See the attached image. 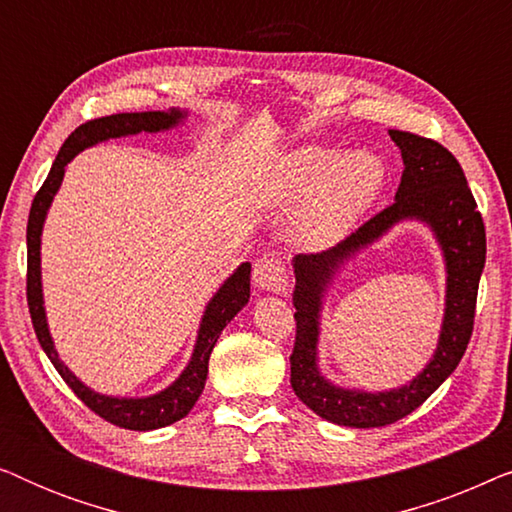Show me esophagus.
<instances>
[{
    "instance_id": "34e87169",
    "label": "esophagus",
    "mask_w": 512,
    "mask_h": 512,
    "mask_svg": "<svg viewBox=\"0 0 512 512\" xmlns=\"http://www.w3.org/2000/svg\"><path fill=\"white\" fill-rule=\"evenodd\" d=\"M286 282H289V275H286V265L282 258L277 256L258 258L254 265V284L258 289L282 293L286 289Z\"/></svg>"
}]
</instances>
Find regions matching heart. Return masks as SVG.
Returning a JSON list of instances; mask_svg holds the SVG:
<instances>
[{"mask_svg":"<svg viewBox=\"0 0 512 512\" xmlns=\"http://www.w3.org/2000/svg\"><path fill=\"white\" fill-rule=\"evenodd\" d=\"M384 170L368 153L335 156L324 146H300L279 158L265 198L289 207L303 197L291 221L293 240L305 247H326L342 237L380 193Z\"/></svg>","mask_w":512,"mask_h":512,"instance_id":"obj_1","label":"heart"}]
</instances>
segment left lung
I'll list each match as a JSON object with an SVG mask.
<instances>
[{"label":"left lung","instance_id":"1","mask_svg":"<svg viewBox=\"0 0 512 512\" xmlns=\"http://www.w3.org/2000/svg\"><path fill=\"white\" fill-rule=\"evenodd\" d=\"M403 156V177L396 200L354 230L347 240L319 254L296 256V342L291 352V387L312 412L333 424L377 429L408 417L459 366L473 335L480 275L485 268L487 237L459 160L443 144L415 132L389 130ZM415 215L437 230L448 261V307L444 333L434 361L408 388L384 395H359L328 385L316 370L318 298L332 270L363 243L372 241L396 220Z\"/></svg>","mask_w":512,"mask_h":512}]
</instances>
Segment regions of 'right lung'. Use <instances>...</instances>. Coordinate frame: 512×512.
Listing matches in <instances>:
<instances>
[{"mask_svg": "<svg viewBox=\"0 0 512 512\" xmlns=\"http://www.w3.org/2000/svg\"><path fill=\"white\" fill-rule=\"evenodd\" d=\"M181 111H144V114H111L102 118H90V121L81 123L72 135L65 139L62 149L55 156V163L48 172V177L41 188L34 195L30 207V219H27V307H30V317L34 333H37L39 345L51 363L58 370L67 387L95 412L104 422L121 426V429L130 431H151L160 429V426L179 422L186 417L191 408L198 401L202 389H205L207 380V366L209 354L219 340V335L230 319L247 305L249 300V272L251 265L242 263L233 277L221 286L219 293L207 305L205 317H202L198 342H195L193 359L188 368L181 373L177 382L170 389L160 391V394L151 398H109L100 396L95 391L76 380L69 373L65 363L58 359L51 335H48L46 317H44V303H41V272H39V235L41 226H44L46 209L51 205L55 191H58L62 177H65V165L72 160L76 153L86 146H93L102 139L121 137V135H135V132H158L167 130L181 121Z\"/></svg>", "mask_w": 512, "mask_h": 512, "instance_id": "right-lung-1", "label": "right lung"}]
</instances>
